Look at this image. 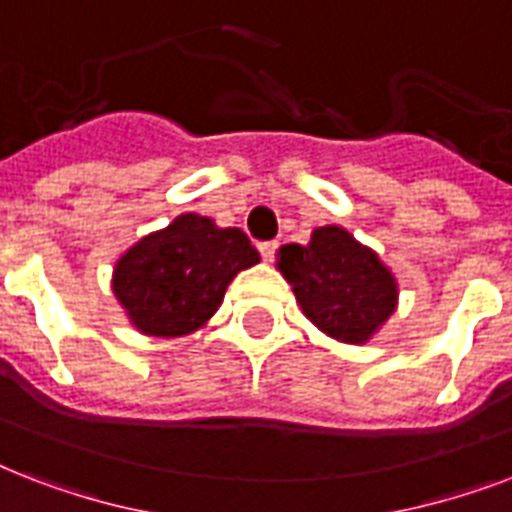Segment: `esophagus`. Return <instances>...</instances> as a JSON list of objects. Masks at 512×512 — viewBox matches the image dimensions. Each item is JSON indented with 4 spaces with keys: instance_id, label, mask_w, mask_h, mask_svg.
Masks as SVG:
<instances>
[{
    "instance_id": "obj_1",
    "label": "esophagus",
    "mask_w": 512,
    "mask_h": 512,
    "mask_svg": "<svg viewBox=\"0 0 512 512\" xmlns=\"http://www.w3.org/2000/svg\"><path fill=\"white\" fill-rule=\"evenodd\" d=\"M276 247H279L276 241H263V244H257V249H260V255H263V260H268V263H271L273 255H276Z\"/></svg>"
}]
</instances>
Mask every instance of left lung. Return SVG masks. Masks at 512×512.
I'll use <instances>...</instances> for the list:
<instances>
[{
  "instance_id": "8db88e82",
  "label": "left lung",
  "mask_w": 512,
  "mask_h": 512,
  "mask_svg": "<svg viewBox=\"0 0 512 512\" xmlns=\"http://www.w3.org/2000/svg\"><path fill=\"white\" fill-rule=\"evenodd\" d=\"M276 263L305 316L335 340H369L396 308V279L372 249L337 225L313 231L305 247L284 244Z\"/></svg>"
}]
</instances>
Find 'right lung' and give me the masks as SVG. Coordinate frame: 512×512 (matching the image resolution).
I'll list each match as a JSON object with an SVG mask.
<instances>
[{
	"label": "right lung",
	"instance_id": "1",
	"mask_svg": "<svg viewBox=\"0 0 512 512\" xmlns=\"http://www.w3.org/2000/svg\"><path fill=\"white\" fill-rule=\"evenodd\" d=\"M255 263L260 255L244 231L180 215L116 263L114 292L140 332L180 337L199 329L220 308L233 276Z\"/></svg>",
	"mask_w": 512,
	"mask_h": 512
}]
</instances>
